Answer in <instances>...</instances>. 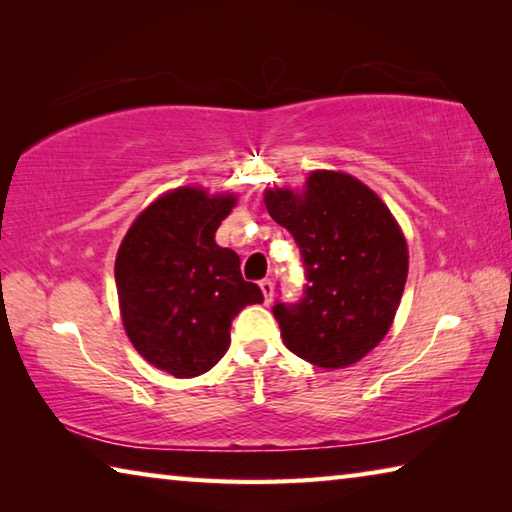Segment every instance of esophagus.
I'll list each match as a JSON object with an SVG mask.
<instances>
[{
    "mask_svg": "<svg viewBox=\"0 0 512 512\" xmlns=\"http://www.w3.org/2000/svg\"><path fill=\"white\" fill-rule=\"evenodd\" d=\"M259 289H262L264 300H266V305H268V302L273 300V282L271 280H262V282H259Z\"/></svg>",
    "mask_w": 512,
    "mask_h": 512,
    "instance_id": "1",
    "label": "esophagus"
}]
</instances>
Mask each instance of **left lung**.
I'll return each instance as SVG.
<instances>
[{
    "label": "left lung",
    "mask_w": 512,
    "mask_h": 512,
    "mask_svg": "<svg viewBox=\"0 0 512 512\" xmlns=\"http://www.w3.org/2000/svg\"><path fill=\"white\" fill-rule=\"evenodd\" d=\"M268 214L300 246L307 291L275 305L287 348L323 370L348 368L375 350L400 307L409 246L388 205L343 171H311L302 189L264 192Z\"/></svg>",
    "instance_id": "obj_1"
}]
</instances>
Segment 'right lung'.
<instances>
[{"label": "right lung", "mask_w": 512, "mask_h": 512, "mask_svg": "<svg viewBox=\"0 0 512 512\" xmlns=\"http://www.w3.org/2000/svg\"><path fill=\"white\" fill-rule=\"evenodd\" d=\"M237 194L185 185L137 214L115 259L119 314L133 348L178 379L210 370L230 348V325L264 302L239 255L216 244Z\"/></svg>", "instance_id": "right-lung-1"}]
</instances>
